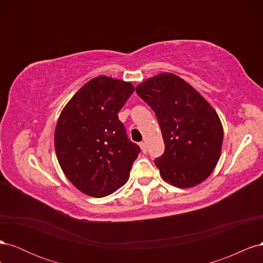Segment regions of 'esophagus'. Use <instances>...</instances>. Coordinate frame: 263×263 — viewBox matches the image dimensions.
<instances>
[{
  "mask_svg": "<svg viewBox=\"0 0 263 263\" xmlns=\"http://www.w3.org/2000/svg\"><path fill=\"white\" fill-rule=\"evenodd\" d=\"M139 146H140V148H141V151H142V153L146 154V153H147V146H146V142H144V141L140 142Z\"/></svg>",
  "mask_w": 263,
  "mask_h": 263,
  "instance_id": "esophagus-1",
  "label": "esophagus"
}]
</instances>
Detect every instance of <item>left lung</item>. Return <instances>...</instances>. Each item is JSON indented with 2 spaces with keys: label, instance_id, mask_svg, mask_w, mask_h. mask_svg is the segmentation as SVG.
<instances>
[{
  "label": "left lung",
  "instance_id": "1",
  "mask_svg": "<svg viewBox=\"0 0 263 263\" xmlns=\"http://www.w3.org/2000/svg\"><path fill=\"white\" fill-rule=\"evenodd\" d=\"M154 109L164 141V154L155 160L169 184L187 189L208 179L221 153L224 130L216 110L180 77L162 72L136 86Z\"/></svg>",
  "mask_w": 263,
  "mask_h": 263
}]
</instances>
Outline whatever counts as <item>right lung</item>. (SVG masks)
<instances>
[{"label": "right lung", "mask_w": 263, "mask_h": 263, "mask_svg": "<svg viewBox=\"0 0 263 263\" xmlns=\"http://www.w3.org/2000/svg\"><path fill=\"white\" fill-rule=\"evenodd\" d=\"M135 91L130 82L100 76L86 82L61 110L54 150L69 181L103 197L128 181L139 147L127 138L118 112Z\"/></svg>", "instance_id": "right-lung-1"}]
</instances>
